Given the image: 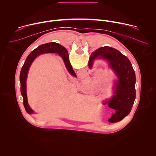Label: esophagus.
Here are the masks:
<instances>
[{"mask_svg":"<svg viewBox=\"0 0 156 156\" xmlns=\"http://www.w3.org/2000/svg\"><path fill=\"white\" fill-rule=\"evenodd\" d=\"M81 90H82V91H83V92L86 91V87L83 86V87H81Z\"/></svg>","mask_w":156,"mask_h":156,"instance_id":"1","label":"esophagus"}]
</instances>
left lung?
<instances>
[{
  "label": "left lung",
  "mask_w": 156,
  "mask_h": 156,
  "mask_svg": "<svg viewBox=\"0 0 156 156\" xmlns=\"http://www.w3.org/2000/svg\"><path fill=\"white\" fill-rule=\"evenodd\" d=\"M97 58L107 60L118 78L114 85L115 94L104 104H107L110 108L115 110V113L108 120V122H120L129 114L135 100V72L129 60L113 48L104 46L93 52L88 62L90 69Z\"/></svg>",
  "instance_id": "obj_1"
}]
</instances>
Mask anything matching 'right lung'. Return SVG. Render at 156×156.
Instances as JSON below:
<instances>
[{
  "label": "right lung",
  "instance_id": "right-lung-1",
  "mask_svg": "<svg viewBox=\"0 0 156 156\" xmlns=\"http://www.w3.org/2000/svg\"><path fill=\"white\" fill-rule=\"evenodd\" d=\"M45 53H57L63 60L66 69L69 72L75 77L76 75L72 68L69 60V55L66 50V49L60 44L56 42H49L47 44H42L37 47L34 51H33L27 58L23 66H22L20 75V81L21 84V94L23 98V105L25 108L27 112L31 114H33V110L30 108L28 104L27 95V78L30 66L35 59V58L40 54Z\"/></svg>",
  "mask_w": 156,
  "mask_h": 156
}]
</instances>
